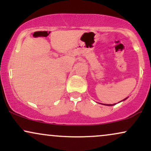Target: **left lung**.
I'll use <instances>...</instances> for the list:
<instances>
[{"label":"left lung","instance_id":"8db88e82","mask_svg":"<svg viewBox=\"0 0 151 151\" xmlns=\"http://www.w3.org/2000/svg\"><path fill=\"white\" fill-rule=\"evenodd\" d=\"M126 99H127V98L124 99V100H126ZM124 100H122V101H124ZM104 105H106V106H113V105H114V104H104Z\"/></svg>","mask_w":151,"mask_h":151}]
</instances>
